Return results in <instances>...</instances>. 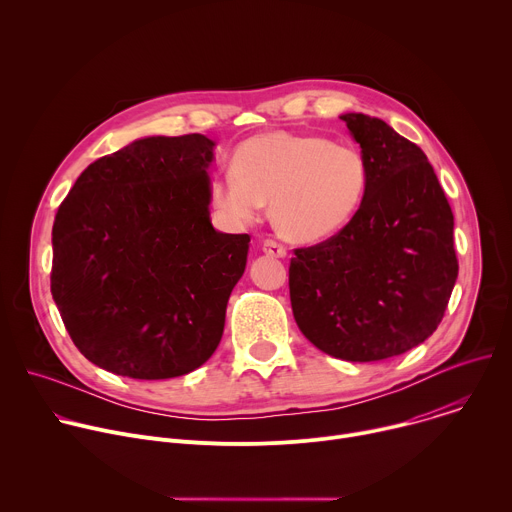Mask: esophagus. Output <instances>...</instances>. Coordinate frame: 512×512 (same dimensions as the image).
I'll use <instances>...</instances> for the list:
<instances>
[{
    "instance_id": "1",
    "label": "esophagus",
    "mask_w": 512,
    "mask_h": 512,
    "mask_svg": "<svg viewBox=\"0 0 512 512\" xmlns=\"http://www.w3.org/2000/svg\"><path fill=\"white\" fill-rule=\"evenodd\" d=\"M263 253L269 255V257H279L283 259L287 255V247L275 239H265L263 241Z\"/></svg>"
}]
</instances>
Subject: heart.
Returning a JSON list of instances; mask_svg holds the SVG:
<instances>
[{"mask_svg":"<svg viewBox=\"0 0 512 512\" xmlns=\"http://www.w3.org/2000/svg\"><path fill=\"white\" fill-rule=\"evenodd\" d=\"M233 172L210 182V202L231 223L249 225L271 202L273 225L300 243L338 235L369 188V164L350 143L324 135L267 131L243 141Z\"/></svg>","mask_w":512,"mask_h":512,"instance_id":"b5f03b06","label":"heart"}]
</instances>
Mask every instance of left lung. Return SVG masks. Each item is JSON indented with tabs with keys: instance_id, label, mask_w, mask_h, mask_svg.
<instances>
[{
	"instance_id": "left-lung-1",
	"label": "left lung",
	"mask_w": 512,
	"mask_h": 512,
	"mask_svg": "<svg viewBox=\"0 0 512 512\" xmlns=\"http://www.w3.org/2000/svg\"><path fill=\"white\" fill-rule=\"evenodd\" d=\"M340 119L367 158L369 188L338 235L294 249L289 300L314 346L371 362L440 326L458 277L454 214L419 145L377 117Z\"/></svg>"
}]
</instances>
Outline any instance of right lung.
<instances>
[{
	"label": "right lung",
	"instance_id": "add662e5",
	"mask_svg": "<svg viewBox=\"0 0 512 512\" xmlns=\"http://www.w3.org/2000/svg\"><path fill=\"white\" fill-rule=\"evenodd\" d=\"M212 148L200 133L137 139L93 162L58 206L52 298L109 373L182 377L221 342L251 237L210 225Z\"/></svg>",
	"mask_w": 512,
	"mask_h": 512
}]
</instances>
